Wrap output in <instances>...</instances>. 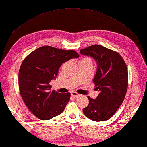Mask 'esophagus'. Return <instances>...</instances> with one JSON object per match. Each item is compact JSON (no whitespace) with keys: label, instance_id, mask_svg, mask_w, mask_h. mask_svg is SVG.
<instances>
[{"label":"esophagus","instance_id":"1","mask_svg":"<svg viewBox=\"0 0 147 147\" xmlns=\"http://www.w3.org/2000/svg\"><path fill=\"white\" fill-rule=\"evenodd\" d=\"M71 96L74 97L80 96V94H78V93H76V92H71Z\"/></svg>","mask_w":147,"mask_h":147}]
</instances>
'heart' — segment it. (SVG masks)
<instances>
[{"mask_svg":"<svg viewBox=\"0 0 147 147\" xmlns=\"http://www.w3.org/2000/svg\"><path fill=\"white\" fill-rule=\"evenodd\" d=\"M86 59H88V58H86Z\"/></svg>","mask_w":147,"mask_h":147,"instance_id":"b5f03b06","label":"heart"}]
</instances>
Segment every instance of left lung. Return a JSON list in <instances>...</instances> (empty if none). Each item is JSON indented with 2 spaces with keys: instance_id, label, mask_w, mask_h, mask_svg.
Masks as SVG:
<instances>
[{
  "instance_id": "left-lung-1",
  "label": "left lung",
  "mask_w": 147,
  "mask_h": 147,
  "mask_svg": "<svg viewBox=\"0 0 147 147\" xmlns=\"http://www.w3.org/2000/svg\"><path fill=\"white\" fill-rule=\"evenodd\" d=\"M80 53L94 58L97 64L94 78L95 99L88 97L89 104L83 109L86 117L95 122L106 121L115 115L124 101L128 85L126 64L118 52L94 44L80 50Z\"/></svg>"
}]
</instances>
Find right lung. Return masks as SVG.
Returning <instances> with one entry per match:
<instances>
[{
    "instance_id": "add662e5",
    "label": "right lung",
    "mask_w": 147,
    "mask_h": 147,
    "mask_svg": "<svg viewBox=\"0 0 147 147\" xmlns=\"http://www.w3.org/2000/svg\"><path fill=\"white\" fill-rule=\"evenodd\" d=\"M79 57L76 51L44 46L29 53L19 71L20 92L30 111L40 120H50L63 113L70 93L51 90L50 81L56 78L63 63Z\"/></svg>"
}]
</instances>
